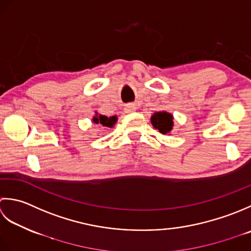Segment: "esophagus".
Segmentation results:
<instances>
[{
	"label": "esophagus",
	"mask_w": 251,
	"mask_h": 251,
	"mask_svg": "<svg viewBox=\"0 0 251 251\" xmlns=\"http://www.w3.org/2000/svg\"><path fill=\"white\" fill-rule=\"evenodd\" d=\"M126 112H131V111H133V110H134V108H133V107H132V106H127V107H126Z\"/></svg>",
	"instance_id": "obj_1"
}]
</instances>
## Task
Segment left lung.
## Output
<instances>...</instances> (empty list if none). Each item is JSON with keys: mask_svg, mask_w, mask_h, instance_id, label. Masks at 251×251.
I'll use <instances>...</instances> for the list:
<instances>
[{"mask_svg": "<svg viewBox=\"0 0 251 251\" xmlns=\"http://www.w3.org/2000/svg\"><path fill=\"white\" fill-rule=\"evenodd\" d=\"M151 124L154 127L158 129L162 134H167V133L172 130L173 126V117L171 114L166 111H159L154 114L151 117Z\"/></svg>", "mask_w": 251, "mask_h": 251, "instance_id": "1", "label": "left lung"}]
</instances>
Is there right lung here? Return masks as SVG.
Wrapping results in <instances>:
<instances>
[{"instance_id":"obj_1","label":"right lung","mask_w":251,"mask_h":251,"mask_svg":"<svg viewBox=\"0 0 251 251\" xmlns=\"http://www.w3.org/2000/svg\"><path fill=\"white\" fill-rule=\"evenodd\" d=\"M117 121V117H106V116H96L93 118V122L95 125H103L104 126H109L111 127L112 126H114L116 124Z\"/></svg>"}]
</instances>
